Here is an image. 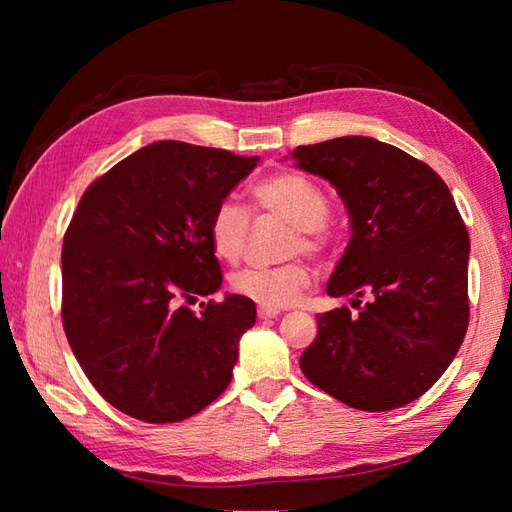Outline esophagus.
I'll use <instances>...</instances> for the list:
<instances>
[{
	"mask_svg": "<svg viewBox=\"0 0 512 512\" xmlns=\"http://www.w3.org/2000/svg\"><path fill=\"white\" fill-rule=\"evenodd\" d=\"M279 314H281V312H279L277 308H262V306L257 308V317L264 319V321H266V319H275V317H279Z\"/></svg>",
	"mask_w": 512,
	"mask_h": 512,
	"instance_id": "1",
	"label": "esophagus"
}]
</instances>
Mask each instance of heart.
I'll return each mask as SVG.
<instances>
[{
    "label": "heart",
    "instance_id": "b5f03b06",
    "mask_svg": "<svg viewBox=\"0 0 512 512\" xmlns=\"http://www.w3.org/2000/svg\"><path fill=\"white\" fill-rule=\"evenodd\" d=\"M253 200L259 211L277 215L292 226L286 255L306 253L319 257L330 246L325 226L330 213L328 195L317 182L297 171H279L259 180L253 187ZM248 213L233 200H222L209 217V242L222 262H237L248 242ZM310 268L292 259L279 266L242 268L228 279L235 295L255 301L262 308L292 306L310 286Z\"/></svg>",
    "mask_w": 512,
    "mask_h": 512
}]
</instances>
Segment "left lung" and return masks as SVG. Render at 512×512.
<instances>
[{"label":"left lung","mask_w":512,"mask_h":512,"mask_svg":"<svg viewBox=\"0 0 512 512\" xmlns=\"http://www.w3.org/2000/svg\"><path fill=\"white\" fill-rule=\"evenodd\" d=\"M292 156L330 180L350 213L328 295L354 297L358 308L319 314L301 372L347 407L409 405L444 374L469 328L471 242L453 195L429 165L376 138H332Z\"/></svg>","instance_id":"left-lung-1"}]
</instances>
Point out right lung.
Here are the masks:
<instances>
[{"mask_svg": "<svg viewBox=\"0 0 512 512\" xmlns=\"http://www.w3.org/2000/svg\"><path fill=\"white\" fill-rule=\"evenodd\" d=\"M255 165L257 156L160 140L81 195L61 250L63 330L94 389L127 416L187 420L231 383L255 303H187L222 286L209 217Z\"/></svg>", "mask_w": 512, "mask_h": 512, "instance_id": "add662e5", "label": "right lung"}]
</instances>
